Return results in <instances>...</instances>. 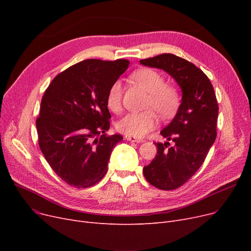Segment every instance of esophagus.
I'll return each mask as SVG.
<instances>
[{
  "instance_id": "obj_1",
  "label": "esophagus",
  "mask_w": 251,
  "mask_h": 251,
  "mask_svg": "<svg viewBox=\"0 0 251 251\" xmlns=\"http://www.w3.org/2000/svg\"><path fill=\"white\" fill-rule=\"evenodd\" d=\"M125 138H126L127 140H129V141L137 142V143H139V142H142V141H143L142 139H139V138H136V137H133V136H129V135H125Z\"/></svg>"
}]
</instances>
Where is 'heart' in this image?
<instances>
[{
	"label": "heart",
	"instance_id": "obj_1",
	"mask_svg": "<svg viewBox=\"0 0 251 251\" xmlns=\"http://www.w3.org/2000/svg\"><path fill=\"white\" fill-rule=\"evenodd\" d=\"M132 78L150 92L146 104L149 110L126 115L117 123L116 127L126 135L142 137L157 126L159 117L155 112L165 119L175 115L181 102V94L177 85L166 83V77L151 68H141L135 71ZM122 100L123 84L120 80H116L110 86L105 98L109 110L115 114L121 113Z\"/></svg>",
	"mask_w": 251,
	"mask_h": 251
}]
</instances>
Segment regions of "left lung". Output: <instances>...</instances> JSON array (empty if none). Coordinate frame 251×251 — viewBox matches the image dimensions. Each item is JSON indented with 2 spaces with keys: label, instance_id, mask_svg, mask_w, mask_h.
<instances>
[{
  "label": "left lung",
  "instance_id": "8db88e82",
  "mask_svg": "<svg viewBox=\"0 0 251 251\" xmlns=\"http://www.w3.org/2000/svg\"><path fill=\"white\" fill-rule=\"evenodd\" d=\"M149 67L160 68L172 76L182 89L179 110L161 134L170 142H154L157 154L143 168L152 186L177 189L201 168L217 137L219 105L208 77L191 62L173 54L140 60Z\"/></svg>",
  "mask_w": 251,
  "mask_h": 251
}]
</instances>
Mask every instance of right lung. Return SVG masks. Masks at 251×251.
Here are the masks:
<instances>
[{
    "label": "right lung",
    "instance_id": "add662e5",
    "mask_svg": "<svg viewBox=\"0 0 251 251\" xmlns=\"http://www.w3.org/2000/svg\"><path fill=\"white\" fill-rule=\"evenodd\" d=\"M125 59H87L59 73L46 89L36 118L38 146L54 172L70 186L87 188L108 171L123 139L110 129L108 90L128 68Z\"/></svg>",
    "mask_w": 251,
    "mask_h": 251
}]
</instances>
